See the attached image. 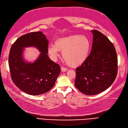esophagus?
<instances>
[{
    "mask_svg": "<svg viewBox=\"0 0 128 128\" xmlns=\"http://www.w3.org/2000/svg\"><path fill=\"white\" fill-rule=\"evenodd\" d=\"M61 70H62V72H65L66 71L67 69L66 68H64L63 66H62L61 67Z\"/></svg>",
    "mask_w": 128,
    "mask_h": 128,
    "instance_id": "1",
    "label": "esophagus"
}]
</instances>
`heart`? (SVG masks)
Returning <instances> with one entry per match:
<instances>
[{
  "label": "heart",
  "instance_id": "heart-1",
  "mask_svg": "<svg viewBox=\"0 0 128 128\" xmlns=\"http://www.w3.org/2000/svg\"><path fill=\"white\" fill-rule=\"evenodd\" d=\"M90 42L86 37L80 34L71 35L57 39L54 44L48 46V52L53 59L58 56L59 50L68 64L76 66L82 64L88 58Z\"/></svg>",
  "mask_w": 128,
  "mask_h": 128
}]
</instances>
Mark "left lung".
<instances>
[{"mask_svg":"<svg viewBox=\"0 0 128 128\" xmlns=\"http://www.w3.org/2000/svg\"><path fill=\"white\" fill-rule=\"evenodd\" d=\"M91 32V51L86 60L76 68L75 80L76 88L90 96L110 88L118 72V58L113 44L100 32L96 30Z\"/></svg>","mask_w":128,"mask_h":128,"instance_id":"left-lung-1","label":"left lung"}]
</instances>
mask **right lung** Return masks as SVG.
<instances>
[{"label":"right lung","instance_id":"obj_1","mask_svg":"<svg viewBox=\"0 0 128 128\" xmlns=\"http://www.w3.org/2000/svg\"><path fill=\"white\" fill-rule=\"evenodd\" d=\"M35 46L42 52L34 62L26 63L22 58L23 48ZM48 40L42 32L20 36L13 43L9 56V66L15 85L25 93L37 96L50 91L60 73L59 65L48 56Z\"/></svg>","mask_w":128,"mask_h":128}]
</instances>
